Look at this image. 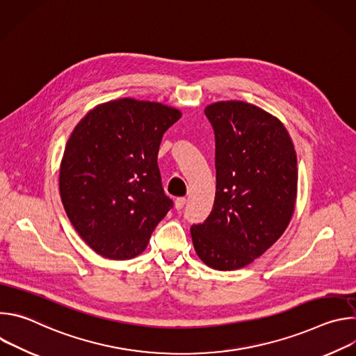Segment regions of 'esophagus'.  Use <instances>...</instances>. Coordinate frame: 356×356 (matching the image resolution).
Segmentation results:
<instances>
[{"mask_svg": "<svg viewBox=\"0 0 356 356\" xmlns=\"http://www.w3.org/2000/svg\"><path fill=\"white\" fill-rule=\"evenodd\" d=\"M184 204H186V198H184V197H179V198H176V201H175V207H176V210H177V211H180V210L184 207Z\"/></svg>", "mask_w": 356, "mask_h": 356, "instance_id": "esophagus-1", "label": "esophagus"}]
</instances>
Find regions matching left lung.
I'll return each mask as SVG.
<instances>
[{"mask_svg": "<svg viewBox=\"0 0 356 356\" xmlns=\"http://www.w3.org/2000/svg\"><path fill=\"white\" fill-rule=\"evenodd\" d=\"M216 136V198L202 224L191 225L198 258L235 270L266 252L287 228L297 195V156L284 125L243 101L206 108Z\"/></svg>", "mask_w": 356, "mask_h": 356, "instance_id": "left-lung-1", "label": "left lung"}]
</instances>
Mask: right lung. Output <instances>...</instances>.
<instances>
[{"mask_svg": "<svg viewBox=\"0 0 356 356\" xmlns=\"http://www.w3.org/2000/svg\"><path fill=\"white\" fill-rule=\"evenodd\" d=\"M180 117L161 103L121 98L97 106L73 129L60 163V197L74 229L101 257L139 255L173 207L158 152Z\"/></svg>", "mask_w": 356, "mask_h": 356, "instance_id": "1", "label": "right lung"}]
</instances>
